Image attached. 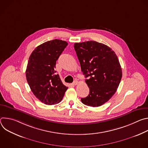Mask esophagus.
<instances>
[{"instance_id":"34e87169","label":"esophagus","mask_w":148,"mask_h":148,"mask_svg":"<svg viewBox=\"0 0 148 148\" xmlns=\"http://www.w3.org/2000/svg\"><path fill=\"white\" fill-rule=\"evenodd\" d=\"M78 84V81H74L73 82V86H76V85H77Z\"/></svg>"}]
</instances>
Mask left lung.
Masks as SVG:
<instances>
[{
  "mask_svg": "<svg viewBox=\"0 0 148 148\" xmlns=\"http://www.w3.org/2000/svg\"><path fill=\"white\" fill-rule=\"evenodd\" d=\"M74 47L90 88L89 95L81 102L99 107L114 95L119 85L122 73L118 57L110 47L95 41L76 43Z\"/></svg>",
  "mask_w": 148,
  "mask_h": 148,
  "instance_id": "obj_1",
  "label": "left lung"
}]
</instances>
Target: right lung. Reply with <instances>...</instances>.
Returning <instances> with one entry per match:
<instances>
[{
    "label": "right lung",
    "instance_id": "right-lung-1",
    "mask_svg": "<svg viewBox=\"0 0 148 148\" xmlns=\"http://www.w3.org/2000/svg\"><path fill=\"white\" fill-rule=\"evenodd\" d=\"M67 45L61 40L48 41L37 46L29 57L27 81L33 94L45 104L59 103L68 89L55 70L56 61Z\"/></svg>",
    "mask_w": 148,
    "mask_h": 148
}]
</instances>
